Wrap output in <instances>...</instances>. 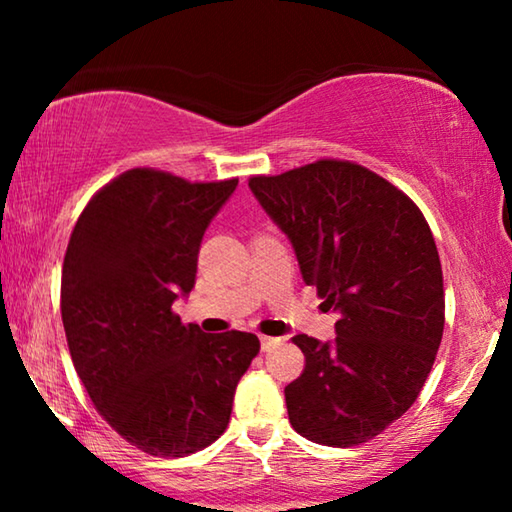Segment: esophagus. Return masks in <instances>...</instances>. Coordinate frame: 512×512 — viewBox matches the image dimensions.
Listing matches in <instances>:
<instances>
[{"label": "esophagus", "instance_id": "1", "mask_svg": "<svg viewBox=\"0 0 512 512\" xmlns=\"http://www.w3.org/2000/svg\"><path fill=\"white\" fill-rule=\"evenodd\" d=\"M259 343H262V350L268 352V350H273V348H277V345H280V339H275V336H262Z\"/></svg>", "mask_w": 512, "mask_h": 512}]
</instances>
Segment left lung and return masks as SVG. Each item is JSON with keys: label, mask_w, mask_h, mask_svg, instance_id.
Listing matches in <instances>:
<instances>
[{"label": "left lung", "mask_w": 512, "mask_h": 512, "mask_svg": "<svg viewBox=\"0 0 512 512\" xmlns=\"http://www.w3.org/2000/svg\"><path fill=\"white\" fill-rule=\"evenodd\" d=\"M248 187L289 237L302 280L339 314L334 341L293 336L305 370L284 388L291 427L329 447L366 443L418 400L443 339L429 223L395 185L345 160L255 176Z\"/></svg>", "instance_id": "left-lung-1"}]
</instances>
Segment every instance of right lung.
<instances>
[{
	"label": "right lung",
	"instance_id": "add662e5",
	"mask_svg": "<svg viewBox=\"0 0 512 512\" xmlns=\"http://www.w3.org/2000/svg\"><path fill=\"white\" fill-rule=\"evenodd\" d=\"M237 183L131 169L92 196L69 237L60 314L74 368L110 427L151 456L212 445L259 352L255 334H205L171 309L194 289L207 225Z\"/></svg>",
	"mask_w": 512,
	"mask_h": 512
}]
</instances>
